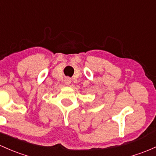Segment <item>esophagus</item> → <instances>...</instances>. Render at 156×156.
<instances>
[{
    "label": "esophagus",
    "mask_w": 156,
    "mask_h": 156,
    "mask_svg": "<svg viewBox=\"0 0 156 156\" xmlns=\"http://www.w3.org/2000/svg\"><path fill=\"white\" fill-rule=\"evenodd\" d=\"M71 81H72L71 78H66L64 79V83L66 85H69L70 83H71Z\"/></svg>",
    "instance_id": "1"
}]
</instances>
